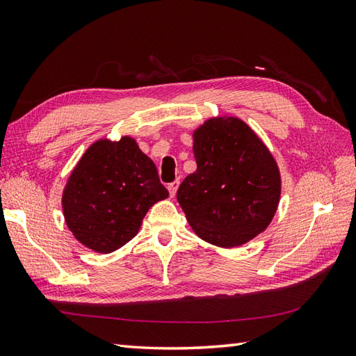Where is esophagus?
Instances as JSON below:
<instances>
[{"mask_svg":"<svg viewBox=\"0 0 356 356\" xmlns=\"http://www.w3.org/2000/svg\"><path fill=\"white\" fill-rule=\"evenodd\" d=\"M177 186H179V182H172V184H168V191H170V195H171V197H174V195H176Z\"/></svg>","mask_w":356,"mask_h":356,"instance_id":"esophagus-1","label":"esophagus"}]
</instances>
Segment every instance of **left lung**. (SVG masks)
<instances>
[{"mask_svg":"<svg viewBox=\"0 0 356 356\" xmlns=\"http://www.w3.org/2000/svg\"><path fill=\"white\" fill-rule=\"evenodd\" d=\"M197 170L177 190V202L195 234L234 248L266 229L282 180L274 157L243 120L214 118L194 133Z\"/></svg>","mask_w":356,"mask_h":356,"instance_id":"8db88e82","label":"left lung"}]
</instances>
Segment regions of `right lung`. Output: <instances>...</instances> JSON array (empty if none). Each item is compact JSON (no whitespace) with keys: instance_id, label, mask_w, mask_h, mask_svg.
Masks as SVG:
<instances>
[{"instance_id":"add662e5","label":"right lung","mask_w":356,"mask_h":356,"mask_svg":"<svg viewBox=\"0 0 356 356\" xmlns=\"http://www.w3.org/2000/svg\"><path fill=\"white\" fill-rule=\"evenodd\" d=\"M166 197L153 161L131 138H122L86 151L64 190L63 209L82 245L108 254L130 241L147 211Z\"/></svg>"}]
</instances>
